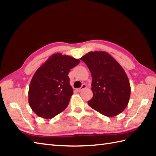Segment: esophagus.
Listing matches in <instances>:
<instances>
[{
	"instance_id": "esophagus-1",
	"label": "esophagus",
	"mask_w": 156,
	"mask_h": 156,
	"mask_svg": "<svg viewBox=\"0 0 156 156\" xmlns=\"http://www.w3.org/2000/svg\"><path fill=\"white\" fill-rule=\"evenodd\" d=\"M86 88H87V84H84L82 85V87H81L80 88L76 89V90H77L78 92H81L82 90H84V89Z\"/></svg>"
}]
</instances>
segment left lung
I'll use <instances>...</instances> for the list:
<instances>
[{"label": "left lung", "instance_id": "8db88e82", "mask_svg": "<svg viewBox=\"0 0 156 156\" xmlns=\"http://www.w3.org/2000/svg\"><path fill=\"white\" fill-rule=\"evenodd\" d=\"M90 70L93 97L88 105L108 117L118 115L129 103L131 87L121 65L108 53L90 51L80 58Z\"/></svg>", "mask_w": 156, "mask_h": 156}]
</instances>
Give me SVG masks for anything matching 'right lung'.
Masks as SVG:
<instances>
[{
	"label": "right lung",
	"mask_w": 156,
	"mask_h": 156,
	"mask_svg": "<svg viewBox=\"0 0 156 156\" xmlns=\"http://www.w3.org/2000/svg\"><path fill=\"white\" fill-rule=\"evenodd\" d=\"M80 60L71 56L51 55L31 79L29 88V104L37 116L52 119L68 107L73 94L68 73Z\"/></svg>",
	"instance_id": "right-lung-1"
}]
</instances>
